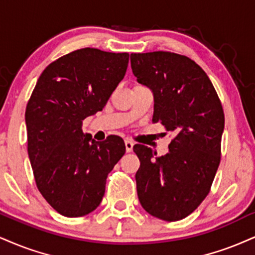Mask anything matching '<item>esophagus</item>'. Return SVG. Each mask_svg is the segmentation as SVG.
<instances>
[{
	"mask_svg": "<svg viewBox=\"0 0 255 255\" xmlns=\"http://www.w3.org/2000/svg\"><path fill=\"white\" fill-rule=\"evenodd\" d=\"M125 146H126V151H127L128 153L133 151V146H134V142L129 139H126L125 140Z\"/></svg>",
	"mask_w": 255,
	"mask_h": 255,
	"instance_id": "obj_1",
	"label": "esophagus"
}]
</instances>
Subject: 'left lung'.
I'll return each instance as SVG.
<instances>
[{
    "label": "left lung",
    "mask_w": 255,
    "mask_h": 255,
    "mask_svg": "<svg viewBox=\"0 0 255 255\" xmlns=\"http://www.w3.org/2000/svg\"><path fill=\"white\" fill-rule=\"evenodd\" d=\"M130 65L137 83L153 94L152 121L174 134L162 157L147 146L133 147L140 160L137 197L152 216L179 221L202 203L215 178L225 129L222 106L207 73L188 57L131 53Z\"/></svg>",
    "instance_id": "8db88e82"
}]
</instances>
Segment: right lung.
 Masks as SVG:
<instances>
[{
  "label": "right lung",
  "mask_w": 255,
  "mask_h": 255,
  "mask_svg": "<svg viewBox=\"0 0 255 255\" xmlns=\"http://www.w3.org/2000/svg\"><path fill=\"white\" fill-rule=\"evenodd\" d=\"M129 54L82 48L51 63L26 108L28 157L39 191L66 217L102 202L108 173L126 152L124 140L98 142L82 121L102 110L127 71Z\"/></svg>",
  "instance_id": "obj_1"
}]
</instances>
